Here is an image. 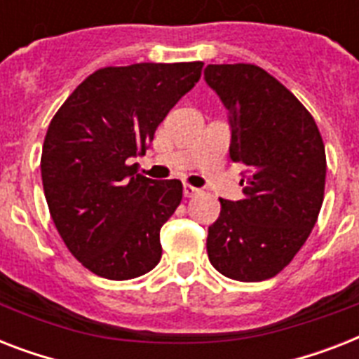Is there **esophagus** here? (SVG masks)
Returning a JSON list of instances; mask_svg holds the SVG:
<instances>
[{
	"instance_id": "esophagus-1",
	"label": "esophagus",
	"mask_w": 359,
	"mask_h": 359,
	"mask_svg": "<svg viewBox=\"0 0 359 359\" xmlns=\"http://www.w3.org/2000/svg\"><path fill=\"white\" fill-rule=\"evenodd\" d=\"M182 194H184V197H196L197 194H199V188H194V186H190V184H184V188H182Z\"/></svg>"
}]
</instances>
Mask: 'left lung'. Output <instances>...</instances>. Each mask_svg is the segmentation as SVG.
Here are the masks:
<instances>
[{"instance_id": "left-lung-1", "label": "left lung", "mask_w": 359, "mask_h": 359, "mask_svg": "<svg viewBox=\"0 0 359 359\" xmlns=\"http://www.w3.org/2000/svg\"><path fill=\"white\" fill-rule=\"evenodd\" d=\"M205 80L229 111V156L242 163L240 201L219 199L208 261L225 278H273L306 244L326 184V152L311 114L261 67L208 65Z\"/></svg>"}]
</instances>
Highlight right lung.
Returning <instances> with one entry per match:
<instances>
[{"instance_id": "obj_1", "label": "right lung", "mask_w": 359, "mask_h": 359, "mask_svg": "<svg viewBox=\"0 0 359 359\" xmlns=\"http://www.w3.org/2000/svg\"><path fill=\"white\" fill-rule=\"evenodd\" d=\"M201 61L106 67L76 87L48 126L41 173L65 245L100 278L124 281L162 257L160 229L182 182L134 175L158 124L201 78Z\"/></svg>"}]
</instances>
